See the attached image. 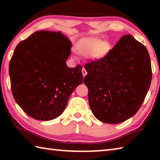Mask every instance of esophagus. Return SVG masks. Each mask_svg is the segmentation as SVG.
Wrapping results in <instances>:
<instances>
[{
  "mask_svg": "<svg viewBox=\"0 0 160 160\" xmlns=\"http://www.w3.org/2000/svg\"><path fill=\"white\" fill-rule=\"evenodd\" d=\"M82 73L83 77H85V75H87V73H88V72H87V71H86V70L84 68H82Z\"/></svg>",
  "mask_w": 160,
  "mask_h": 160,
  "instance_id": "esophagus-1",
  "label": "esophagus"
}]
</instances>
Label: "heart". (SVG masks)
Returning <instances> with one entry per match:
<instances>
[{"label":"heart","mask_w":160,"mask_h":160,"mask_svg":"<svg viewBox=\"0 0 160 160\" xmlns=\"http://www.w3.org/2000/svg\"><path fill=\"white\" fill-rule=\"evenodd\" d=\"M112 44L108 40L97 37H88L82 39L78 44V51L83 56L90 57L94 61H102L112 50Z\"/></svg>","instance_id":"1"}]
</instances>
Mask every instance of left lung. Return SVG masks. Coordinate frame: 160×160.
Listing matches in <instances>:
<instances>
[{
    "label": "left lung",
    "instance_id": "1",
    "mask_svg": "<svg viewBox=\"0 0 160 160\" xmlns=\"http://www.w3.org/2000/svg\"><path fill=\"white\" fill-rule=\"evenodd\" d=\"M85 68L89 104L98 120L120 123L137 113L152 80L150 58L144 45L125 35L106 58L90 62Z\"/></svg>",
    "mask_w": 160,
    "mask_h": 160
}]
</instances>
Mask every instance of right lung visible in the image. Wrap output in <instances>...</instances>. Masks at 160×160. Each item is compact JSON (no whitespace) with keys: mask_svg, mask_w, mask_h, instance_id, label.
Instances as JSON below:
<instances>
[{"mask_svg":"<svg viewBox=\"0 0 160 160\" xmlns=\"http://www.w3.org/2000/svg\"><path fill=\"white\" fill-rule=\"evenodd\" d=\"M72 43L61 32L38 31L19 43L9 65L13 97L28 116L50 121L64 112L83 82L82 67L67 66Z\"/></svg>","mask_w":160,"mask_h":160,"instance_id":"obj_1","label":"right lung"}]
</instances>
